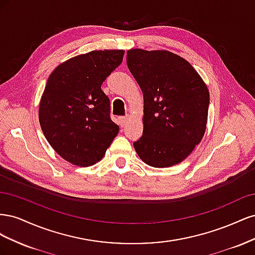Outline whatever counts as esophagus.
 I'll list each match as a JSON object with an SVG mask.
<instances>
[{"label": "esophagus", "mask_w": 255, "mask_h": 255, "mask_svg": "<svg viewBox=\"0 0 255 255\" xmlns=\"http://www.w3.org/2000/svg\"><path fill=\"white\" fill-rule=\"evenodd\" d=\"M128 120V116H122V117H119V125L120 127H125L127 125V122Z\"/></svg>", "instance_id": "34e87169"}]
</instances>
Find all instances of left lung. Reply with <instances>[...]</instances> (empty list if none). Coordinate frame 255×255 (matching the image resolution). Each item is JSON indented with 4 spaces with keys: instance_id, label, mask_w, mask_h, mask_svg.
<instances>
[{
    "instance_id": "obj_1",
    "label": "left lung",
    "mask_w": 255,
    "mask_h": 255,
    "mask_svg": "<svg viewBox=\"0 0 255 255\" xmlns=\"http://www.w3.org/2000/svg\"><path fill=\"white\" fill-rule=\"evenodd\" d=\"M128 70L143 94V132L134 142L146 165L180 164L204 136L210 91L186 59L166 50H128Z\"/></svg>"
}]
</instances>
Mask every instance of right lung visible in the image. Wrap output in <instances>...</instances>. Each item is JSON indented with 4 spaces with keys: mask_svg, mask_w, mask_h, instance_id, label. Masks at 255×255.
Instances as JSON below:
<instances>
[{
    "mask_svg": "<svg viewBox=\"0 0 255 255\" xmlns=\"http://www.w3.org/2000/svg\"><path fill=\"white\" fill-rule=\"evenodd\" d=\"M123 55V50L91 51L64 61L49 76L39 123L54 151L72 165L88 167L101 160L118 135L101 85Z\"/></svg>",
    "mask_w": 255,
    "mask_h": 255,
    "instance_id": "obj_1",
    "label": "right lung"
}]
</instances>
